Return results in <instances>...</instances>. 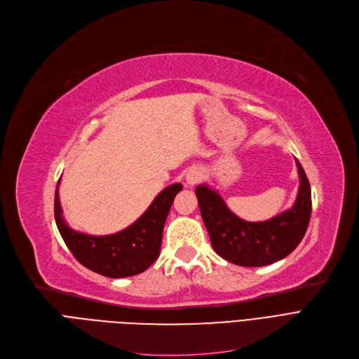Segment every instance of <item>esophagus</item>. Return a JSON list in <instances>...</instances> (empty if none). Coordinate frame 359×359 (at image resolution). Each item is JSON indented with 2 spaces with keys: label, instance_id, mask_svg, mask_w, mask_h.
<instances>
[{
  "label": "esophagus",
  "instance_id": "34e87169",
  "mask_svg": "<svg viewBox=\"0 0 359 359\" xmlns=\"http://www.w3.org/2000/svg\"><path fill=\"white\" fill-rule=\"evenodd\" d=\"M202 177H203L202 168L192 167V168L187 170V173H186V183L189 184V186H194V184L199 183L202 180Z\"/></svg>",
  "mask_w": 359,
  "mask_h": 359
}]
</instances>
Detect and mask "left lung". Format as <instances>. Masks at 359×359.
<instances>
[{"label":"left lung","instance_id":"left-lung-1","mask_svg":"<svg viewBox=\"0 0 359 359\" xmlns=\"http://www.w3.org/2000/svg\"><path fill=\"white\" fill-rule=\"evenodd\" d=\"M295 164L299 187L294 205L266 221H244L212 187L196 186L202 219L214 250L222 259L238 266H266L287 257L303 240L311 217V189L304 168L298 160Z\"/></svg>","mask_w":359,"mask_h":359}]
</instances>
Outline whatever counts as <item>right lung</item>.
<instances>
[{"label":"right lung","instance_id":"add662e5","mask_svg":"<svg viewBox=\"0 0 359 359\" xmlns=\"http://www.w3.org/2000/svg\"><path fill=\"white\" fill-rule=\"evenodd\" d=\"M60 183L55 191V221L67 248L87 269L107 278H126L147 271L160 255L163 229L175 196L183 189L173 183L163 189L147 211L122 231L90 236L72 230L65 222L60 202Z\"/></svg>","mask_w":359,"mask_h":359}]
</instances>
